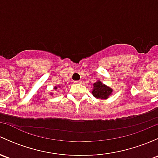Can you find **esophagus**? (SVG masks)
<instances>
[{"instance_id": "1", "label": "esophagus", "mask_w": 158, "mask_h": 158, "mask_svg": "<svg viewBox=\"0 0 158 158\" xmlns=\"http://www.w3.org/2000/svg\"><path fill=\"white\" fill-rule=\"evenodd\" d=\"M75 83H76V84H79V83H81V81H80V80L75 81Z\"/></svg>"}]
</instances>
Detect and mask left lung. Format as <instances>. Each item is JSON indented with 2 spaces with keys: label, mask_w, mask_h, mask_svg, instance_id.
Returning <instances> with one entry per match:
<instances>
[{
  "label": "left lung",
  "mask_w": 158,
  "mask_h": 158,
  "mask_svg": "<svg viewBox=\"0 0 158 158\" xmlns=\"http://www.w3.org/2000/svg\"><path fill=\"white\" fill-rule=\"evenodd\" d=\"M112 89L103 84L101 81L98 80L93 84L92 93L94 97L100 99H106L112 93Z\"/></svg>",
  "instance_id": "left-lung-1"
}]
</instances>
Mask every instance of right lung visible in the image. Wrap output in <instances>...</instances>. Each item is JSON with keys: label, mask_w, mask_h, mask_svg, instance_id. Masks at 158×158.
<instances>
[{"label": "right lung", "mask_w": 158, "mask_h": 158, "mask_svg": "<svg viewBox=\"0 0 158 158\" xmlns=\"http://www.w3.org/2000/svg\"><path fill=\"white\" fill-rule=\"evenodd\" d=\"M59 87H60V85H59ZM54 89H57V86H55V87H54Z\"/></svg>", "instance_id": "1"}]
</instances>
